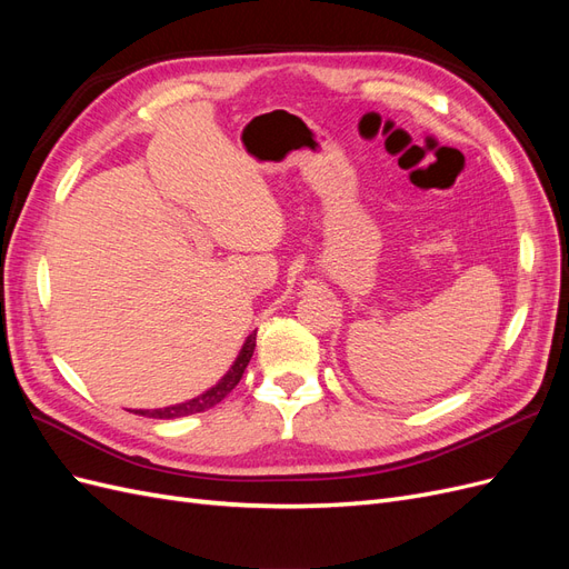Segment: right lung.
Wrapping results in <instances>:
<instances>
[{
	"label": "right lung",
	"instance_id": "right-lung-1",
	"mask_svg": "<svg viewBox=\"0 0 569 569\" xmlns=\"http://www.w3.org/2000/svg\"><path fill=\"white\" fill-rule=\"evenodd\" d=\"M253 349H256V335H249L242 351H239L237 360L232 363V368L228 370V375L222 377V380L211 387L209 391H203L201 396H197V399H189L184 403H178V406H168V408H157V410H134L137 416H147V418H157V420H173V418H184V416H194V412H203L213 408L216 403H220L226 396L239 385V380H242V375L249 366V360L253 356Z\"/></svg>",
	"mask_w": 569,
	"mask_h": 569
}]
</instances>
